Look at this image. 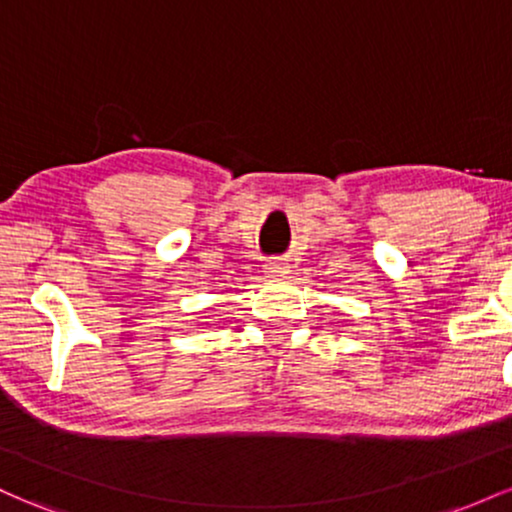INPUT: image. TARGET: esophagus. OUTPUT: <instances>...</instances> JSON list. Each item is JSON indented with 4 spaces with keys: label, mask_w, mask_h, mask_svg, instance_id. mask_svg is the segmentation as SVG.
<instances>
[{
    "label": "esophagus",
    "mask_w": 512,
    "mask_h": 512,
    "mask_svg": "<svg viewBox=\"0 0 512 512\" xmlns=\"http://www.w3.org/2000/svg\"><path fill=\"white\" fill-rule=\"evenodd\" d=\"M267 272L281 276V274L289 272V267H286V264H281V262H269V264H267Z\"/></svg>",
    "instance_id": "1"
}]
</instances>
